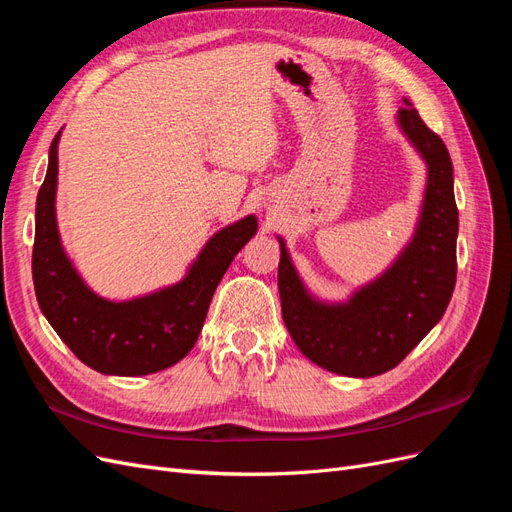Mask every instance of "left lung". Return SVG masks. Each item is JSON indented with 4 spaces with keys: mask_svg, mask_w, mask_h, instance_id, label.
Wrapping results in <instances>:
<instances>
[{
    "mask_svg": "<svg viewBox=\"0 0 512 512\" xmlns=\"http://www.w3.org/2000/svg\"><path fill=\"white\" fill-rule=\"evenodd\" d=\"M397 119L425 158L429 181L416 235L395 265L348 303L324 305L309 297L280 239L286 329L309 361L333 374L371 378L399 365L440 322L455 290L459 213L451 156L416 108H399Z\"/></svg>",
    "mask_w": 512,
    "mask_h": 512,
    "instance_id": "8db88e82",
    "label": "left lung"
}]
</instances>
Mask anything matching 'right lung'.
<instances>
[{
    "label": "right lung",
    "mask_w": 512,
    "mask_h": 512,
    "mask_svg": "<svg viewBox=\"0 0 512 512\" xmlns=\"http://www.w3.org/2000/svg\"><path fill=\"white\" fill-rule=\"evenodd\" d=\"M57 143L36 200L32 273L38 305L64 344L108 376L156 374L188 354L232 258L256 235L254 215L226 226L205 245L185 280L141 299L113 303L91 292L70 265L55 222Z\"/></svg>",
    "instance_id": "1"
}]
</instances>
